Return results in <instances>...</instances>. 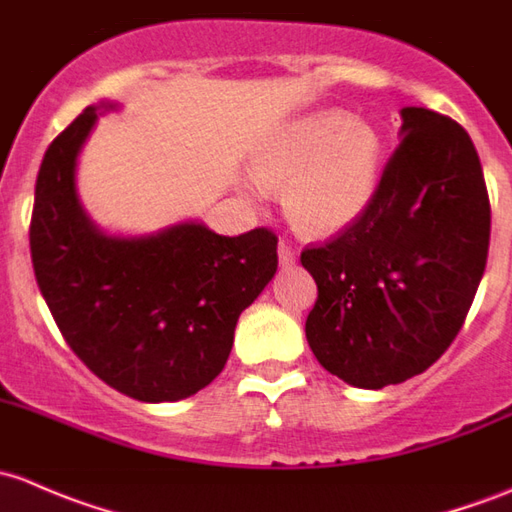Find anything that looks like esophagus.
I'll return each mask as SVG.
<instances>
[{"label": "esophagus", "instance_id": "obj_1", "mask_svg": "<svg viewBox=\"0 0 512 512\" xmlns=\"http://www.w3.org/2000/svg\"><path fill=\"white\" fill-rule=\"evenodd\" d=\"M278 261H281L283 266H293V263L298 261V251H295V246L288 244V241H281V244H278Z\"/></svg>", "mask_w": 512, "mask_h": 512}]
</instances>
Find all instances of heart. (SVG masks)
Wrapping results in <instances>:
<instances>
[{"label": "heart", "instance_id": "b5f03b06", "mask_svg": "<svg viewBox=\"0 0 512 512\" xmlns=\"http://www.w3.org/2000/svg\"><path fill=\"white\" fill-rule=\"evenodd\" d=\"M254 175L263 187L286 184L283 204L300 231L335 234L370 209L382 175V138L342 110H315L268 135Z\"/></svg>", "mask_w": 512, "mask_h": 512}]
</instances>
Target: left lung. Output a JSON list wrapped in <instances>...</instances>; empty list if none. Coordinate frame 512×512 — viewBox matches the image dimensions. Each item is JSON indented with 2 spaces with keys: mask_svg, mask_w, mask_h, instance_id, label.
<instances>
[{
  "mask_svg": "<svg viewBox=\"0 0 512 512\" xmlns=\"http://www.w3.org/2000/svg\"><path fill=\"white\" fill-rule=\"evenodd\" d=\"M491 202L456 120L402 110V142L370 209L300 263L318 283L305 337L320 365L360 389L429 370L466 323L486 271Z\"/></svg>",
  "mask_w": 512,
  "mask_h": 512,
  "instance_id": "8db88e82",
  "label": "left lung"
}]
</instances>
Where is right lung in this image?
<instances>
[{
  "mask_svg": "<svg viewBox=\"0 0 512 512\" xmlns=\"http://www.w3.org/2000/svg\"><path fill=\"white\" fill-rule=\"evenodd\" d=\"M100 108L113 105H88L41 162L29 226L36 283L96 377L140 402H177L224 370L236 320L276 273L278 236L266 226L219 236L194 221L145 239L98 231L73 170Z\"/></svg>",
  "mask_w": 512,
  "mask_h": 512,
  "instance_id": "right-lung-1",
  "label": "right lung"
}]
</instances>
